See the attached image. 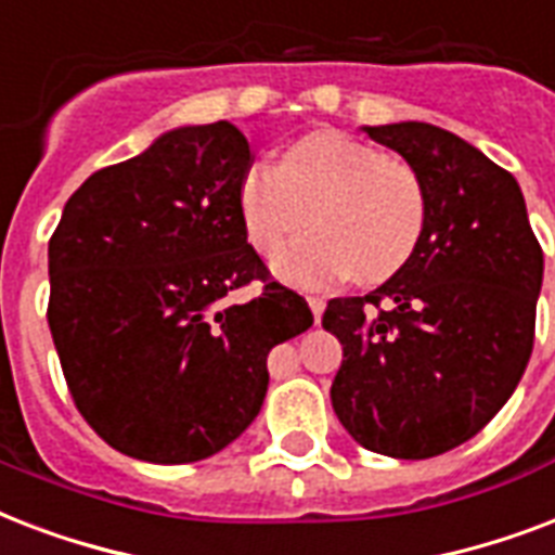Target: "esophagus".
<instances>
[{
    "label": "esophagus",
    "instance_id": "esophagus-1",
    "mask_svg": "<svg viewBox=\"0 0 555 555\" xmlns=\"http://www.w3.org/2000/svg\"><path fill=\"white\" fill-rule=\"evenodd\" d=\"M308 305H311L313 320L320 322L322 320V311H325V299H322V296H308Z\"/></svg>",
    "mask_w": 555,
    "mask_h": 555
}]
</instances>
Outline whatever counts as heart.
I'll list each match as a JSON object with an SVG mask.
<instances>
[{
	"mask_svg": "<svg viewBox=\"0 0 555 555\" xmlns=\"http://www.w3.org/2000/svg\"><path fill=\"white\" fill-rule=\"evenodd\" d=\"M247 242L270 256L308 224L311 235L287 244L273 270L296 287H325L354 273L374 285L412 259L426 230L423 178L403 160L346 134H311L282 164H253L238 186Z\"/></svg>",
	"mask_w": 555,
	"mask_h": 555,
	"instance_id": "1",
	"label": "heart"
}]
</instances>
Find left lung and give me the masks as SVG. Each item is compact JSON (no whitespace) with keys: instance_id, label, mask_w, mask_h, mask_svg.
Listing matches in <instances>:
<instances>
[{"instance_id":"8db88e82","label":"left lung","mask_w":555,"mask_h":555,"mask_svg":"<svg viewBox=\"0 0 555 555\" xmlns=\"http://www.w3.org/2000/svg\"><path fill=\"white\" fill-rule=\"evenodd\" d=\"M363 132L423 178L429 216L395 276L325 308L343 343L331 403L360 447L423 461L475 438L516 391L544 256L518 181L473 143L417 120Z\"/></svg>"}]
</instances>
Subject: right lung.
<instances>
[{
  "instance_id": "obj_1",
  "label": "right lung",
  "mask_w": 555,
  "mask_h": 555,
  "mask_svg": "<svg viewBox=\"0 0 555 555\" xmlns=\"http://www.w3.org/2000/svg\"><path fill=\"white\" fill-rule=\"evenodd\" d=\"M250 164L233 124L178 126L65 201L48 242V325L74 403L124 455L221 452L264 403L270 348L313 325L247 244ZM250 281L262 294L235 306Z\"/></svg>"
}]
</instances>
